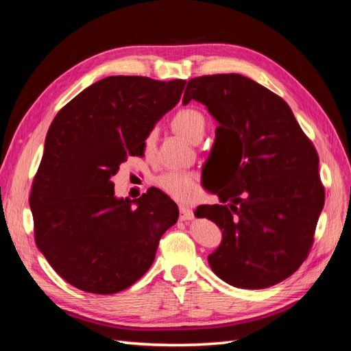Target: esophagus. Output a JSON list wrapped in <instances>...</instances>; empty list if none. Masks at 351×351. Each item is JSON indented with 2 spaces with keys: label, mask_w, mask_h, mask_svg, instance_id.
<instances>
[{
  "label": "esophagus",
  "mask_w": 351,
  "mask_h": 351,
  "mask_svg": "<svg viewBox=\"0 0 351 351\" xmlns=\"http://www.w3.org/2000/svg\"><path fill=\"white\" fill-rule=\"evenodd\" d=\"M195 218V214H193V209L189 208V206H180V219L182 221H190Z\"/></svg>",
  "instance_id": "34e87169"
}]
</instances>
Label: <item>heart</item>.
I'll return each instance as SVG.
<instances>
[{
	"label": "heart",
	"mask_w": 351,
	"mask_h": 351,
	"mask_svg": "<svg viewBox=\"0 0 351 351\" xmlns=\"http://www.w3.org/2000/svg\"><path fill=\"white\" fill-rule=\"evenodd\" d=\"M171 125L176 132L184 136L187 141L197 143L204 139L206 132V119L196 108H182L178 110L173 120ZM156 143V130L147 132L143 147L146 152H152ZM155 184L161 189L164 193L171 196L178 202H192L197 196V183L196 176L187 171H167L159 174L155 178Z\"/></svg>",
	"instance_id": "b5f03b06"
}]
</instances>
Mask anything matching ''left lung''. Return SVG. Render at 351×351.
Here are the masks:
<instances>
[{
  "instance_id": "left-lung-1",
  "label": "left lung",
  "mask_w": 351,
  "mask_h": 351,
  "mask_svg": "<svg viewBox=\"0 0 351 351\" xmlns=\"http://www.w3.org/2000/svg\"><path fill=\"white\" fill-rule=\"evenodd\" d=\"M192 99L219 123L224 164L209 190L222 204L195 212L222 231L210 268L239 289L278 284L309 256L324 208L315 146L281 97L241 74L190 79L183 104Z\"/></svg>"
}]
</instances>
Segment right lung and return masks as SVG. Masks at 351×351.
Returning <instances> with one entry per match:
<instances>
[{
    "label": "right lung",
    "instance_id": "add662e5",
    "mask_svg": "<svg viewBox=\"0 0 351 351\" xmlns=\"http://www.w3.org/2000/svg\"><path fill=\"white\" fill-rule=\"evenodd\" d=\"M184 84L110 76L52 120L29 204L36 246L76 289H129L151 268L159 240L177 222V205L158 189L132 202L117 199L111 178L127 158L143 155L147 132L180 101Z\"/></svg>",
    "mask_w": 351,
    "mask_h": 351
}]
</instances>
